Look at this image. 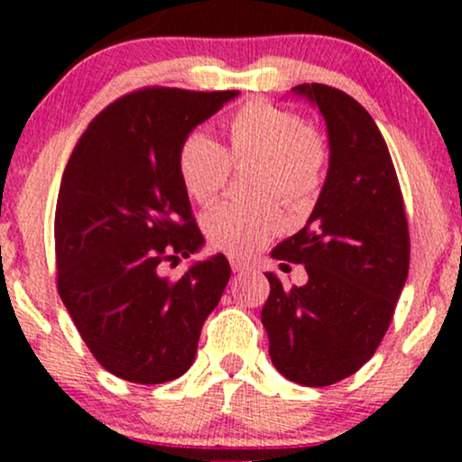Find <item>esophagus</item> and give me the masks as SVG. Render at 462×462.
Segmentation results:
<instances>
[{"mask_svg":"<svg viewBox=\"0 0 462 462\" xmlns=\"http://www.w3.org/2000/svg\"><path fill=\"white\" fill-rule=\"evenodd\" d=\"M230 267H232V272H245V269L249 267V263H245L243 258H238V256H230Z\"/></svg>","mask_w":462,"mask_h":462,"instance_id":"esophagus-1","label":"esophagus"}]
</instances>
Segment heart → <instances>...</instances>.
Masks as SVG:
<instances>
[{"instance_id": "b5f03b06", "label": "heart", "mask_w": 462, "mask_h": 462, "mask_svg": "<svg viewBox=\"0 0 462 462\" xmlns=\"http://www.w3.org/2000/svg\"><path fill=\"white\" fill-rule=\"evenodd\" d=\"M227 139L230 153L204 132L189 134L180 145L178 171L190 198L210 204L227 187L232 162H261L254 193L264 198L221 201L201 219L210 245L232 256H247L282 227V215L272 198L291 210H304L319 195L330 152L319 130L267 102L238 108L227 121Z\"/></svg>"}]
</instances>
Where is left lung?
Returning <instances> with one entry per match:
<instances>
[{
	"instance_id": "left-lung-1",
	"label": "left lung",
	"mask_w": 462,
	"mask_h": 462,
	"mask_svg": "<svg viewBox=\"0 0 462 462\" xmlns=\"http://www.w3.org/2000/svg\"><path fill=\"white\" fill-rule=\"evenodd\" d=\"M293 91L326 119L330 167L309 224L272 252L304 264L309 282L284 289L264 273L272 291L263 326L284 378L328 386L356 374L389 330L408 278L411 238L393 161L371 115L326 84Z\"/></svg>"
}]
</instances>
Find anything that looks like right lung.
<instances>
[{"instance_id":"obj_1","label":"right lung","mask_w":462,"mask_h":462,"mask_svg":"<svg viewBox=\"0 0 462 462\" xmlns=\"http://www.w3.org/2000/svg\"><path fill=\"white\" fill-rule=\"evenodd\" d=\"M236 95L139 88L106 106L73 147L54 221L58 295L116 378L162 384L187 374L230 280L224 254L178 280L161 267L204 245L180 180V145Z\"/></svg>"}]
</instances>
